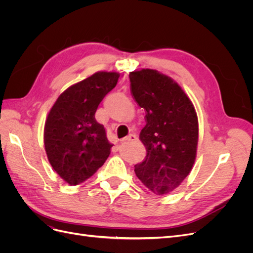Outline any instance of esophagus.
<instances>
[{"label": "esophagus", "mask_w": 253, "mask_h": 253, "mask_svg": "<svg viewBox=\"0 0 253 253\" xmlns=\"http://www.w3.org/2000/svg\"><path fill=\"white\" fill-rule=\"evenodd\" d=\"M137 139H138V138H137L136 135L131 134V135H128L127 137H126V138L122 139V142H131V141H136Z\"/></svg>", "instance_id": "obj_1"}]
</instances>
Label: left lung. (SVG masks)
Instances as JSON below:
<instances>
[{
	"label": "left lung",
	"instance_id": "obj_1",
	"mask_svg": "<svg viewBox=\"0 0 253 253\" xmlns=\"http://www.w3.org/2000/svg\"><path fill=\"white\" fill-rule=\"evenodd\" d=\"M131 93L145 110L147 125L139 138L147 150L135 173L157 195L177 188L196 158L198 120L194 106L172 78L155 70L129 73Z\"/></svg>",
	"mask_w": 253,
	"mask_h": 253
}]
</instances>
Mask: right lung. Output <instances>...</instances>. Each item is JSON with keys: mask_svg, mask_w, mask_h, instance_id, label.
Returning <instances> with one entry per match:
<instances>
[{"mask_svg": "<svg viewBox=\"0 0 253 253\" xmlns=\"http://www.w3.org/2000/svg\"><path fill=\"white\" fill-rule=\"evenodd\" d=\"M119 74L97 72L65 89L50 109L44 126L48 162L61 178L76 186L94 175L108 159L113 144L95 113L116 86Z\"/></svg>", "mask_w": 253, "mask_h": 253, "instance_id": "add662e5", "label": "right lung"}]
</instances>
